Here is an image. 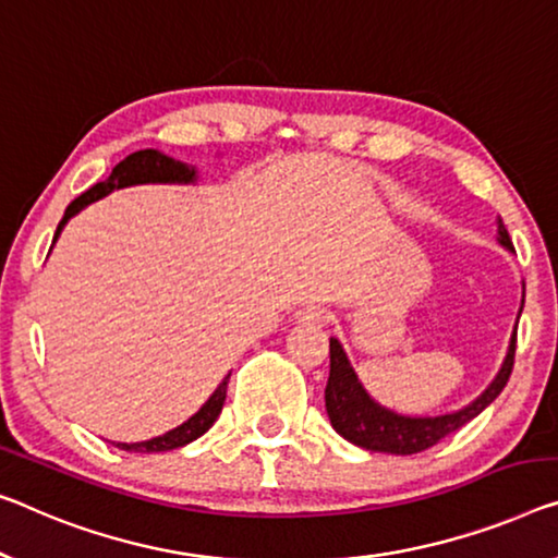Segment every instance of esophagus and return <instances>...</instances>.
<instances>
[{
    "instance_id": "34e87169",
    "label": "esophagus",
    "mask_w": 558,
    "mask_h": 558,
    "mask_svg": "<svg viewBox=\"0 0 558 558\" xmlns=\"http://www.w3.org/2000/svg\"><path fill=\"white\" fill-rule=\"evenodd\" d=\"M295 318L303 320V323H323V320L328 318V311L323 305L311 303V305H303L301 311L295 313Z\"/></svg>"
}]
</instances>
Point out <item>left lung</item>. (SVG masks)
<instances>
[{"label": "left lung", "mask_w": 558, "mask_h": 558, "mask_svg": "<svg viewBox=\"0 0 558 558\" xmlns=\"http://www.w3.org/2000/svg\"><path fill=\"white\" fill-rule=\"evenodd\" d=\"M498 243L513 251L509 230L504 228V220L498 218ZM513 355H517V330L511 336L509 355L498 371V376L476 401L465 409L436 418H411V415H398L393 411L378 405L373 398L365 393L359 376L348 363L343 345L336 338H330V376L326 386V411L332 423V428L351 444L365 448V451L411 456L421 453L426 448L436 446L440 438H446L453 430H459L465 423L476 418L488 403L496 401L509 384L513 371Z\"/></svg>", "instance_id": "left-lung-1"}]
</instances>
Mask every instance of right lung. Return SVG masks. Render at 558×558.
Wrapping results in <instances>:
<instances>
[{
    "label": "right lung",
    "instance_id": "right-lung-1",
    "mask_svg": "<svg viewBox=\"0 0 558 558\" xmlns=\"http://www.w3.org/2000/svg\"><path fill=\"white\" fill-rule=\"evenodd\" d=\"M193 180H195V168H187L185 162L172 160V157L157 153V149H140V153H132L124 157L120 165H114V170L105 182H97V185L87 190V193H82L77 199H72L70 207L64 210V218L60 220V226H57L54 240L60 238L62 228L66 226V220H70L72 215H77L82 207L95 203V199L110 195L112 190L143 185V182H193ZM228 378L215 388V393L207 398L203 409H199L195 415H190L182 426L172 428L168 434L157 438L140 440V444H118V448H122V451H135V453H157V451H172V448H180L190 444V440L199 438L215 421H218L222 403H226V396H228Z\"/></svg>",
    "mask_w": 558,
    "mask_h": 558
}]
</instances>
